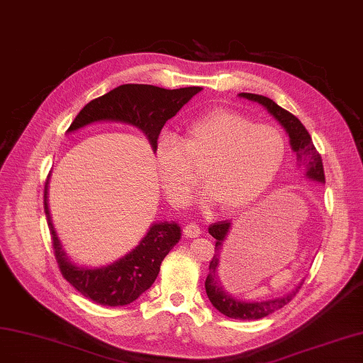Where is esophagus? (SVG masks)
I'll return each mask as SVG.
<instances>
[{"instance_id":"esophagus-1","label":"esophagus","mask_w":363,"mask_h":363,"mask_svg":"<svg viewBox=\"0 0 363 363\" xmlns=\"http://www.w3.org/2000/svg\"><path fill=\"white\" fill-rule=\"evenodd\" d=\"M201 233H202V231H201L199 225H196V223H189L187 226L184 228L185 237H190V239H194V237H198Z\"/></svg>"}]
</instances>
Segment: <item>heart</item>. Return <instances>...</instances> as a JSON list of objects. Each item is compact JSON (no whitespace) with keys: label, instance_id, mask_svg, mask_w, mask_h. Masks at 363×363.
<instances>
[{"label":"heart","instance_id":"obj_1","mask_svg":"<svg viewBox=\"0 0 363 363\" xmlns=\"http://www.w3.org/2000/svg\"><path fill=\"white\" fill-rule=\"evenodd\" d=\"M287 153L281 130L245 113L216 108L190 123L181 143L162 137L155 161L162 187L176 206L190 202L202 173L205 199L223 211L252 203L281 170Z\"/></svg>","mask_w":363,"mask_h":363}]
</instances>
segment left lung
Here are the masks:
<instances>
[{"instance_id":"left-lung-1","label":"left lung","mask_w":363,"mask_h":363,"mask_svg":"<svg viewBox=\"0 0 363 363\" xmlns=\"http://www.w3.org/2000/svg\"><path fill=\"white\" fill-rule=\"evenodd\" d=\"M240 97H245L247 100H252L263 105L272 116L283 124L284 129L289 133V138H291L292 149L296 155V164L299 167H306L307 176L310 179L318 181V182H325V173H324V165L323 158H320V153L316 150L315 144L312 141V137L304 128V124L299 121L294 113L278 106L277 103L271 99L258 94H251V92H240ZM231 228V222L222 220L213 223L208 231L210 234L217 240L214 247V255L210 262L208 267V277L205 279V291L208 295L211 304L219 310L228 318L233 319H242V320H251V319H262L267 315L274 313L275 310L284 307L295 298L301 286H298L294 292L283 298L271 299V301H258V303H245L239 301V299H234L233 296L228 295V292L223 291V287L219 281V264H220V246L228 235V231Z\"/></svg>"}]
</instances>
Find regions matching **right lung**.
I'll return each instance as SVG.
<instances>
[{
	"instance_id": "1",
	"label": "right lung",
	"mask_w": 363,
	"mask_h": 363,
	"mask_svg": "<svg viewBox=\"0 0 363 363\" xmlns=\"http://www.w3.org/2000/svg\"><path fill=\"white\" fill-rule=\"evenodd\" d=\"M201 89V86L164 89L153 85H121L105 96L91 100L72 120L67 132L77 130L100 120L123 121L146 133L155 150L165 121L174 117ZM44 211L62 277L77 292L101 306L117 307L135 301L153 284L160 274L164 257L181 239L178 223H155L135 250L124 255L121 260L100 269L79 267L69 263L65 257L51 225L47 206V184L44 189Z\"/></svg>"
}]
</instances>
